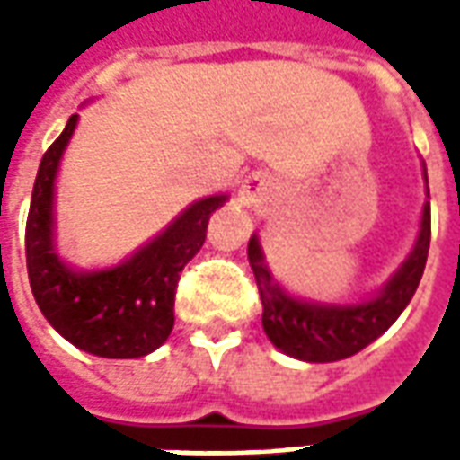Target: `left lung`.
<instances>
[{"instance_id":"obj_1","label":"left lung","mask_w":460,"mask_h":460,"mask_svg":"<svg viewBox=\"0 0 460 460\" xmlns=\"http://www.w3.org/2000/svg\"><path fill=\"white\" fill-rule=\"evenodd\" d=\"M429 243L431 209L426 204L421 231L411 256L376 298L359 305H315L293 298L273 280L261 251L259 236L253 234L249 241V263L263 303L266 335L286 355L305 362H335L357 355L369 342H375L409 305L419 280L424 276Z\"/></svg>"}]
</instances>
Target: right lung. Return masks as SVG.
Instances as JSON below:
<instances>
[{"mask_svg":"<svg viewBox=\"0 0 460 460\" xmlns=\"http://www.w3.org/2000/svg\"><path fill=\"white\" fill-rule=\"evenodd\" d=\"M78 115L44 152L26 217V270L44 318L68 342L98 357H142L157 349L174 328V296L181 269L204 246L224 194L207 197L172 221L135 256L108 270L78 273L54 251V177Z\"/></svg>","mask_w":460,"mask_h":460,"instance_id":"1","label":"right lung"}]
</instances>
